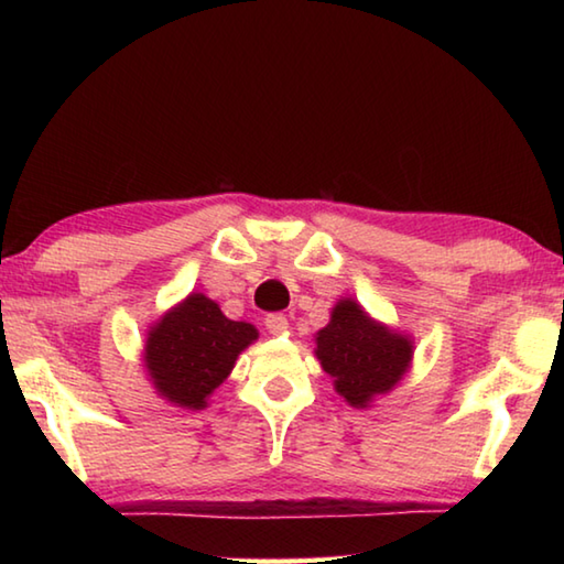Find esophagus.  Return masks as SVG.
<instances>
[{"instance_id": "obj_1", "label": "esophagus", "mask_w": 564, "mask_h": 564, "mask_svg": "<svg viewBox=\"0 0 564 564\" xmlns=\"http://www.w3.org/2000/svg\"><path fill=\"white\" fill-rule=\"evenodd\" d=\"M265 328H269L273 336H283V333H289V318H285L283 313H269V316H265Z\"/></svg>"}]
</instances>
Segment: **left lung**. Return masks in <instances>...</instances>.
I'll return each mask as SVG.
<instances>
[{
  "label": "left lung",
  "instance_id": "1",
  "mask_svg": "<svg viewBox=\"0 0 564 564\" xmlns=\"http://www.w3.org/2000/svg\"><path fill=\"white\" fill-rule=\"evenodd\" d=\"M316 358L336 393L352 408H370L413 368L415 340L376 321L356 299H340L316 336Z\"/></svg>",
  "mask_w": 564,
  "mask_h": 564
}]
</instances>
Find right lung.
<instances>
[{
    "label": "right lung",
    "mask_w": 564,
    "mask_h": 564,
    "mask_svg": "<svg viewBox=\"0 0 564 564\" xmlns=\"http://www.w3.org/2000/svg\"><path fill=\"white\" fill-rule=\"evenodd\" d=\"M256 340L259 330L251 323L226 318L208 295L188 293L149 323L144 343L149 383L171 405L204 410L214 390L231 376L238 356Z\"/></svg>",
    "instance_id": "obj_1"
}]
</instances>
